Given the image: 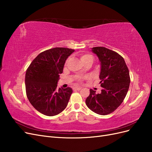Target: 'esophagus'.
<instances>
[{
  "instance_id": "1",
  "label": "esophagus",
  "mask_w": 152,
  "mask_h": 152,
  "mask_svg": "<svg viewBox=\"0 0 152 152\" xmlns=\"http://www.w3.org/2000/svg\"><path fill=\"white\" fill-rule=\"evenodd\" d=\"M82 89V87H73V90H77V91H79Z\"/></svg>"
}]
</instances>
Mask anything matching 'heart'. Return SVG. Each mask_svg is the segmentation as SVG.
Here are the masks:
<instances>
[{
    "label": "heart",
    "instance_id": "1",
    "mask_svg": "<svg viewBox=\"0 0 152 152\" xmlns=\"http://www.w3.org/2000/svg\"><path fill=\"white\" fill-rule=\"evenodd\" d=\"M80 58L81 61L83 62L84 63H86L87 61H89V60H93V57L92 56L91 54H88V53H82L80 54ZM68 59L66 61V64L68 63ZM87 77H81V76H77V79L79 82H81L83 79H87Z\"/></svg>",
    "mask_w": 152,
    "mask_h": 152
}]
</instances>
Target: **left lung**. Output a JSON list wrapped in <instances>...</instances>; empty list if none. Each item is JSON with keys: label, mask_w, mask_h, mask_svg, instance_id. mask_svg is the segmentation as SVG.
I'll list each match as a JSON object with an SVG mask.
<instances>
[{"label": "left lung", "mask_w": 152, "mask_h": 152, "mask_svg": "<svg viewBox=\"0 0 152 152\" xmlns=\"http://www.w3.org/2000/svg\"><path fill=\"white\" fill-rule=\"evenodd\" d=\"M100 61L99 79L102 93L90 89L86 104L94 113L106 115L114 112L121 104L130 84L129 69L124 58L117 53L104 47L92 48Z\"/></svg>", "instance_id": "obj_1"}]
</instances>
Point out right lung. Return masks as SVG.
<instances>
[{
    "instance_id": "1",
    "label": "right lung",
    "mask_w": 152,
    "mask_h": 152,
    "mask_svg": "<svg viewBox=\"0 0 152 152\" xmlns=\"http://www.w3.org/2000/svg\"><path fill=\"white\" fill-rule=\"evenodd\" d=\"M74 51L66 48L46 50L40 53L27 69V98L31 105L45 115H56L66 107L72 89H58L57 84L66 59Z\"/></svg>"
}]
</instances>
